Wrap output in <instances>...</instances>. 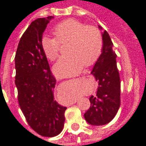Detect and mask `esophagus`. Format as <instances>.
Listing matches in <instances>:
<instances>
[{
  "label": "esophagus",
  "instance_id": "esophagus-1",
  "mask_svg": "<svg viewBox=\"0 0 146 146\" xmlns=\"http://www.w3.org/2000/svg\"><path fill=\"white\" fill-rule=\"evenodd\" d=\"M80 78H81V77H79V78H77V79H80Z\"/></svg>",
  "mask_w": 146,
  "mask_h": 146
}]
</instances>
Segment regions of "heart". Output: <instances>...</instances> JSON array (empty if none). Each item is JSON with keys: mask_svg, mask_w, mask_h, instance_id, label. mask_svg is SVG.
I'll return each mask as SVG.
<instances>
[{"mask_svg": "<svg viewBox=\"0 0 146 146\" xmlns=\"http://www.w3.org/2000/svg\"><path fill=\"white\" fill-rule=\"evenodd\" d=\"M54 37L45 36L40 46L45 56L50 61L57 59L60 44L69 42L66 52L54 66V73L58 76L76 75L84 64L91 66L100 57L103 39L100 30L92 25H85L76 19H67L57 24L52 30Z\"/></svg>", "mask_w": 146, "mask_h": 146, "instance_id": "obj_1", "label": "heart"}]
</instances>
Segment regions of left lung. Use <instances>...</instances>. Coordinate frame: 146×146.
Instances as JSON below:
<instances>
[{
	"label": "left lung",
	"mask_w": 146,
	"mask_h": 146,
	"mask_svg": "<svg viewBox=\"0 0 146 146\" xmlns=\"http://www.w3.org/2000/svg\"><path fill=\"white\" fill-rule=\"evenodd\" d=\"M99 28L102 27L99 26ZM103 48L92 73L98 81L97 94L90 97L91 106L84 118L92 125H104L115 117L120 106V79L116 54L113 42L106 30L102 32Z\"/></svg>",
	"instance_id": "8db88e82"
}]
</instances>
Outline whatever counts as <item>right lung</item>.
I'll return each mask as SVG.
<instances>
[{
    "label": "right lung",
    "instance_id": "obj_1",
    "mask_svg": "<svg viewBox=\"0 0 146 146\" xmlns=\"http://www.w3.org/2000/svg\"><path fill=\"white\" fill-rule=\"evenodd\" d=\"M51 19L32 22L20 38L15 57L18 101L28 124L44 137L60 134L66 110L54 99L56 80L40 46L43 32Z\"/></svg>",
    "mask_w": 146,
    "mask_h": 146
}]
</instances>
